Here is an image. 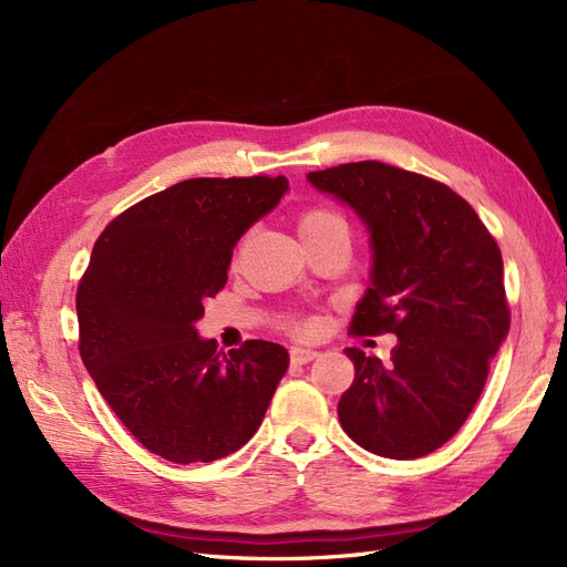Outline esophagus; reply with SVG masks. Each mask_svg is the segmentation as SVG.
<instances>
[{
    "instance_id": "34e87169",
    "label": "esophagus",
    "mask_w": 567,
    "mask_h": 567,
    "mask_svg": "<svg viewBox=\"0 0 567 567\" xmlns=\"http://www.w3.org/2000/svg\"><path fill=\"white\" fill-rule=\"evenodd\" d=\"M317 357H319V352L312 348H290V364L293 367L312 362V359H317Z\"/></svg>"
}]
</instances>
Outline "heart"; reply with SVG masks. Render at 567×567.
Instances as JSON below:
<instances>
[{"label":"heart","instance_id":"b5f03b06","mask_svg":"<svg viewBox=\"0 0 567 567\" xmlns=\"http://www.w3.org/2000/svg\"><path fill=\"white\" fill-rule=\"evenodd\" d=\"M333 227H346V221H342V217L329 208H307L298 219V229H300L302 238L317 236V234H321L326 229H333ZM290 329H293V333H298V336H310L317 329V323L312 319H302V321H296L293 326H290Z\"/></svg>","mask_w":567,"mask_h":567}]
</instances>
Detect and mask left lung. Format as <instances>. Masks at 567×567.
I'll return each instance as SVG.
<instances>
[{"mask_svg": "<svg viewBox=\"0 0 567 567\" xmlns=\"http://www.w3.org/2000/svg\"><path fill=\"white\" fill-rule=\"evenodd\" d=\"M371 231V288L350 331L394 333L390 364L359 348L338 419L359 447L385 458L440 450L468 419L508 333L502 250L447 184L379 161L310 173Z\"/></svg>", "mask_w": 567, "mask_h": 567, "instance_id": "1", "label": "left lung"}]
</instances>
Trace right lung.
<instances>
[{"mask_svg":"<svg viewBox=\"0 0 567 567\" xmlns=\"http://www.w3.org/2000/svg\"><path fill=\"white\" fill-rule=\"evenodd\" d=\"M284 175L184 179L96 238L75 307L80 357L115 416L175 463L229 456L260 427L288 369L277 342L217 350L194 323L227 284L238 238L286 194Z\"/></svg>","mask_w":567,"mask_h":567,"instance_id":"obj_1","label":"right lung"}]
</instances>
